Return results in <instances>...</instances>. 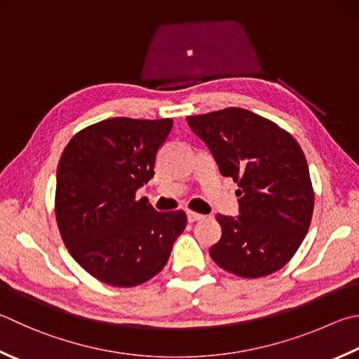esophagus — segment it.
I'll return each instance as SVG.
<instances>
[{"label":"esophagus","instance_id":"esophagus-1","mask_svg":"<svg viewBox=\"0 0 359 359\" xmlns=\"http://www.w3.org/2000/svg\"><path fill=\"white\" fill-rule=\"evenodd\" d=\"M201 219H205V215L203 214H198V212H194V211H187V220L194 223V222H198Z\"/></svg>","mask_w":359,"mask_h":359}]
</instances>
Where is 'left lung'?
<instances>
[{
  "instance_id": "1",
  "label": "left lung",
  "mask_w": 359,
  "mask_h": 359,
  "mask_svg": "<svg viewBox=\"0 0 359 359\" xmlns=\"http://www.w3.org/2000/svg\"><path fill=\"white\" fill-rule=\"evenodd\" d=\"M223 177L239 189V215L217 214L222 238L209 250L226 272L259 278L299 250L314 209L309 168L300 145L273 121L241 107L187 117Z\"/></svg>"
}]
</instances>
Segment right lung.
<instances>
[{
	"mask_svg": "<svg viewBox=\"0 0 359 359\" xmlns=\"http://www.w3.org/2000/svg\"><path fill=\"white\" fill-rule=\"evenodd\" d=\"M173 120L116 117L84 128L60 156L56 220L70 255L106 285L153 278L186 228L184 211L158 212L137 189L154 177Z\"/></svg>",
	"mask_w": 359,
	"mask_h": 359,
	"instance_id": "obj_1",
	"label": "right lung"
}]
</instances>
